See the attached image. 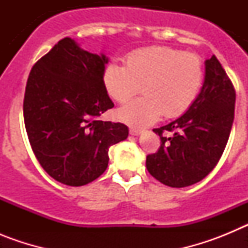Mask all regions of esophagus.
I'll list each match as a JSON object with an SVG mask.
<instances>
[{
  "mask_svg": "<svg viewBox=\"0 0 248 248\" xmlns=\"http://www.w3.org/2000/svg\"><path fill=\"white\" fill-rule=\"evenodd\" d=\"M129 133H130L131 135H139L140 133H141V129H140V128H130V129H129Z\"/></svg>",
  "mask_w": 248,
  "mask_h": 248,
  "instance_id": "34e87169",
  "label": "esophagus"
}]
</instances>
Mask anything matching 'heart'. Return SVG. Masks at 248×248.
Segmentation results:
<instances>
[{
	"instance_id": "1",
	"label": "heart",
	"mask_w": 248,
	"mask_h": 248,
	"mask_svg": "<svg viewBox=\"0 0 248 248\" xmlns=\"http://www.w3.org/2000/svg\"><path fill=\"white\" fill-rule=\"evenodd\" d=\"M203 64L195 53L171 47L133 50L125 67L110 63L104 71V85L118 103H125L140 91L143 95L118 110L129 124H149L160 115L175 118L185 113L198 98L203 83Z\"/></svg>"
}]
</instances>
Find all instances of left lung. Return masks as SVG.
Returning <instances> with one entry per match:
<instances>
[{"label": "left lung", "mask_w": 248, "mask_h": 248, "mask_svg": "<svg viewBox=\"0 0 248 248\" xmlns=\"http://www.w3.org/2000/svg\"><path fill=\"white\" fill-rule=\"evenodd\" d=\"M205 82L200 94L184 115L153 130L161 144L146 156L151 176L171 187L201 181L226 148L235 117L236 92L215 56L205 62Z\"/></svg>", "instance_id": "8db88e82"}]
</instances>
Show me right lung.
I'll return each instance as SVG.
<instances>
[{
    "mask_svg": "<svg viewBox=\"0 0 248 248\" xmlns=\"http://www.w3.org/2000/svg\"><path fill=\"white\" fill-rule=\"evenodd\" d=\"M108 58L61 39L31 69L23 99L26 131L41 166L69 186L92 183L108 166V150L126 139L123 123L98 120L111 109L105 89Z\"/></svg>",
    "mask_w": 248,
    "mask_h": 248,
    "instance_id": "right-lung-1",
    "label": "right lung"
}]
</instances>
